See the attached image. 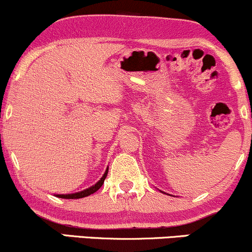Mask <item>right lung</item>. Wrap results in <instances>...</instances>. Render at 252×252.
Returning <instances> with one entry per match:
<instances>
[{
	"mask_svg": "<svg viewBox=\"0 0 252 252\" xmlns=\"http://www.w3.org/2000/svg\"><path fill=\"white\" fill-rule=\"evenodd\" d=\"M108 170L109 168H106L105 173H104V175L100 178V180L98 181L97 184H94V186L90 187V189L80 190V192H77V193H72V194H57V196L58 198H63V199H79V198H84V196H89L94 194V192H97V190L102 187V185L104 184V180H105L106 175H108Z\"/></svg>",
	"mask_w": 252,
	"mask_h": 252,
	"instance_id": "add662e5",
	"label": "right lung"
}]
</instances>
